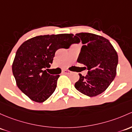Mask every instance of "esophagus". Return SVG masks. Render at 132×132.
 Returning a JSON list of instances; mask_svg holds the SVG:
<instances>
[{"mask_svg":"<svg viewBox=\"0 0 132 132\" xmlns=\"http://www.w3.org/2000/svg\"><path fill=\"white\" fill-rule=\"evenodd\" d=\"M71 73L70 71L68 70H64L62 71V73L63 74H65V75H68V74H70V73Z\"/></svg>","mask_w":132,"mask_h":132,"instance_id":"1","label":"esophagus"}]
</instances>
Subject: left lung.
I'll return each instance as SVG.
<instances>
[{"label": "left lung", "instance_id": "8db88e82", "mask_svg": "<svg viewBox=\"0 0 132 132\" xmlns=\"http://www.w3.org/2000/svg\"><path fill=\"white\" fill-rule=\"evenodd\" d=\"M73 42V44L81 42L84 45L77 62L88 70L85 77L79 74L80 79L75 87L88 97L99 95L106 90L116 77L117 52L108 39L93 33H77Z\"/></svg>", "mask_w": 132, "mask_h": 132}]
</instances>
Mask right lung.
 Instances as JSON below:
<instances>
[{
    "instance_id": "obj_1",
    "label": "right lung",
    "mask_w": 132,
    "mask_h": 132,
    "mask_svg": "<svg viewBox=\"0 0 132 132\" xmlns=\"http://www.w3.org/2000/svg\"><path fill=\"white\" fill-rule=\"evenodd\" d=\"M73 36H37L23 42L18 49L12 63V73L18 87L31 100L43 102L55 91L59 75H51L45 68L51 66L57 50L70 47Z\"/></svg>"
}]
</instances>
